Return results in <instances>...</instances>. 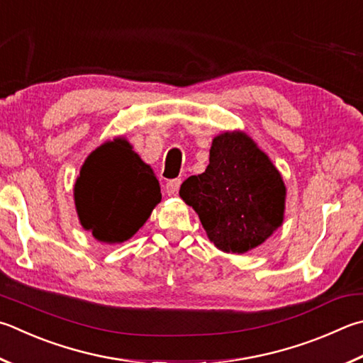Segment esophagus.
<instances>
[{"mask_svg":"<svg viewBox=\"0 0 363 363\" xmlns=\"http://www.w3.org/2000/svg\"><path fill=\"white\" fill-rule=\"evenodd\" d=\"M181 184H182L181 179H171V181H168L167 186H164V192H167L169 196H176L177 192H179Z\"/></svg>","mask_w":363,"mask_h":363,"instance_id":"obj_1","label":"esophagus"}]
</instances>
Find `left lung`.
<instances>
[{"label":"left lung","mask_w":363,"mask_h":363,"mask_svg":"<svg viewBox=\"0 0 363 363\" xmlns=\"http://www.w3.org/2000/svg\"><path fill=\"white\" fill-rule=\"evenodd\" d=\"M286 192L269 157L245 131L233 130L214 138L208 168L187 177L179 196L195 209L217 249L245 254L282 225Z\"/></svg>","instance_id":"left-lung-1"}]
</instances>
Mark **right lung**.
Returning a JSON list of instances; mask_svg holds the SVG:
<instances>
[{"instance_id":"1","label":"right lung","mask_w":363,"mask_h":363,"mask_svg":"<svg viewBox=\"0 0 363 363\" xmlns=\"http://www.w3.org/2000/svg\"><path fill=\"white\" fill-rule=\"evenodd\" d=\"M162 200L154 169L123 136L103 143L85 159L74 184L79 222L94 238L118 245L140 230Z\"/></svg>"}]
</instances>
